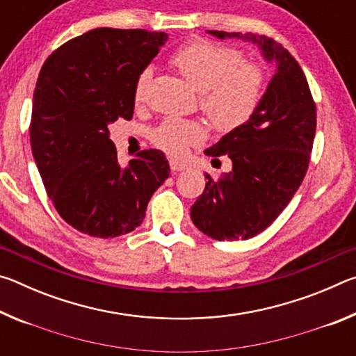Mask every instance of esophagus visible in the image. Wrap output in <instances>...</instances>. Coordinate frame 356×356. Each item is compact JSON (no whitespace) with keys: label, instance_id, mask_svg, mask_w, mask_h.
I'll list each match as a JSON object with an SVG mask.
<instances>
[{"label":"esophagus","instance_id":"obj_1","mask_svg":"<svg viewBox=\"0 0 356 356\" xmlns=\"http://www.w3.org/2000/svg\"><path fill=\"white\" fill-rule=\"evenodd\" d=\"M170 166H171V171H182V170H185L186 168V165L184 163V161H180V160H176V159H171L170 160Z\"/></svg>","mask_w":356,"mask_h":356}]
</instances>
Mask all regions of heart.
<instances>
[{"instance_id": "heart-1", "label": "heart", "mask_w": 356, "mask_h": 356, "mask_svg": "<svg viewBox=\"0 0 356 356\" xmlns=\"http://www.w3.org/2000/svg\"><path fill=\"white\" fill-rule=\"evenodd\" d=\"M170 63L200 91V106L209 122L220 131H231L243 125L261 104L265 74L256 63L245 61L237 48L195 39L172 53ZM152 70L144 69L134 86L135 104H141ZM200 124L179 118H168L150 131V140L168 154L201 141Z\"/></svg>"}]
</instances>
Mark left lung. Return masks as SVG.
I'll list each match as a JSON object with an SVG mask.
<instances>
[{"mask_svg": "<svg viewBox=\"0 0 356 356\" xmlns=\"http://www.w3.org/2000/svg\"><path fill=\"white\" fill-rule=\"evenodd\" d=\"M207 33L257 44L264 58L276 64L254 114L204 150L213 160L227 155L232 171L216 179L206 174V190L190 210L195 226L206 236L246 240L278 218L303 182L316 135V104L300 64L272 38Z\"/></svg>", "mask_w": 356, "mask_h": 356, "instance_id": "8db88e82", "label": "left lung"}]
</instances>
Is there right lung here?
Returning <instances> with one entry per match:
<instances>
[{
  "label": "right lung",
  "instance_id": "1",
  "mask_svg": "<svg viewBox=\"0 0 356 356\" xmlns=\"http://www.w3.org/2000/svg\"><path fill=\"white\" fill-rule=\"evenodd\" d=\"M166 33L97 28L47 58L33 95V156L53 206L72 227L113 238L138 227L155 190L170 176L159 149L118 163L108 125L134 118L138 75Z\"/></svg>",
  "mask_w": 356,
  "mask_h": 356
}]
</instances>
